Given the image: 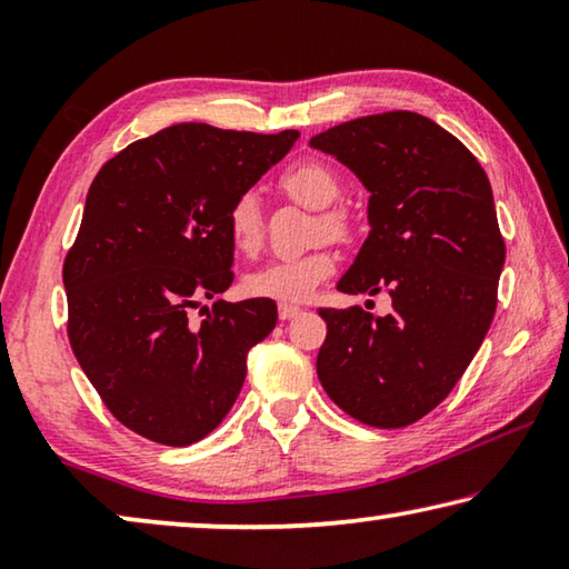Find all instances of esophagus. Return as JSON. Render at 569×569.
I'll use <instances>...</instances> for the list:
<instances>
[{"mask_svg":"<svg viewBox=\"0 0 569 569\" xmlns=\"http://www.w3.org/2000/svg\"><path fill=\"white\" fill-rule=\"evenodd\" d=\"M298 313H301V308H298V306H291V303L278 306V319H281V321H291V319H296Z\"/></svg>","mask_w":569,"mask_h":569,"instance_id":"34e87169","label":"esophagus"}]
</instances>
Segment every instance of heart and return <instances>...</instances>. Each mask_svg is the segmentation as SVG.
I'll return each mask as SVG.
<instances>
[{"label":"heart","instance_id":"heart-1","mask_svg":"<svg viewBox=\"0 0 569 569\" xmlns=\"http://www.w3.org/2000/svg\"><path fill=\"white\" fill-rule=\"evenodd\" d=\"M281 188L296 203L319 210L316 236L333 240L353 238V220L349 210L329 208L341 192L336 170L319 160H303L281 176ZM228 238L236 250L246 256L258 253L263 246V210L256 192H243L228 208ZM336 271V256L329 248H313L308 253L283 256L246 276V291L256 298H271L278 303H301Z\"/></svg>","mask_w":569,"mask_h":569}]
</instances>
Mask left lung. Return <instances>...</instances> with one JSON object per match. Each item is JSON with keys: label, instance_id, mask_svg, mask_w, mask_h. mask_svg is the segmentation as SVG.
Here are the masks:
<instances>
[{"label": "left lung", "instance_id": "1", "mask_svg": "<svg viewBox=\"0 0 569 569\" xmlns=\"http://www.w3.org/2000/svg\"><path fill=\"white\" fill-rule=\"evenodd\" d=\"M311 148L371 192L369 238L336 288L391 296L387 316L321 308L316 371L349 417L409 427L449 397L492 326L505 266L492 186L455 134L407 110L341 122Z\"/></svg>", "mask_w": 569, "mask_h": 569}]
</instances>
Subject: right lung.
Returning a JSON list of instances; mask_svg holds the SVG:
<instances>
[{
	"label": "right lung",
	"instance_id": "obj_1",
	"mask_svg": "<svg viewBox=\"0 0 569 569\" xmlns=\"http://www.w3.org/2000/svg\"><path fill=\"white\" fill-rule=\"evenodd\" d=\"M298 140L182 122L94 176L64 258L67 336L112 417L166 447L208 437L246 381V356L278 321L271 298L190 308L233 283L228 208Z\"/></svg>",
	"mask_w": 569,
	"mask_h": 569
}]
</instances>
